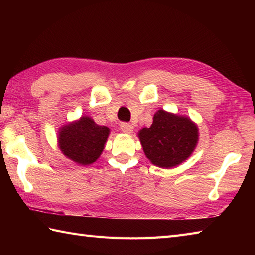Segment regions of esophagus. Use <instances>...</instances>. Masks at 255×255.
Returning <instances> with one entry per match:
<instances>
[{
	"mask_svg": "<svg viewBox=\"0 0 255 255\" xmlns=\"http://www.w3.org/2000/svg\"><path fill=\"white\" fill-rule=\"evenodd\" d=\"M121 129L122 131L125 133H131L132 132V125L129 124V123H122L121 124Z\"/></svg>",
	"mask_w": 255,
	"mask_h": 255,
	"instance_id": "1",
	"label": "esophagus"
}]
</instances>
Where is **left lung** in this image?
<instances>
[{
  "mask_svg": "<svg viewBox=\"0 0 255 255\" xmlns=\"http://www.w3.org/2000/svg\"><path fill=\"white\" fill-rule=\"evenodd\" d=\"M139 138L147 158L154 165L167 169L192 154L198 140V129L189 118L160 110L152 125L140 130Z\"/></svg>",
  "mask_w": 255,
  "mask_h": 255,
  "instance_id": "left-lung-1",
  "label": "left lung"
}]
</instances>
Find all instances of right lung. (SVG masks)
<instances>
[{
	"label": "right lung",
	"instance_id": "obj_1",
	"mask_svg": "<svg viewBox=\"0 0 255 255\" xmlns=\"http://www.w3.org/2000/svg\"><path fill=\"white\" fill-rule=\"evenodd\" d=\"M110 129L100 126L90 117L64 126L59 133L62 153L79 164L89 165L100 158Z\"/></svg>",
	"mask_w": 255,
	"mask_h": 255
}]
</instances>
